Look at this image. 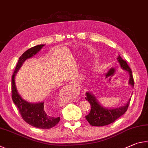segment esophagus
<instances>
[{
  "instance_id": "obj_1",
  "label": "esophagus",
  "mask_w": 148,
  "mask_h": 148,
  "mask_svg": "<svg viewBox=\"0 0 148 148\" xmlns=\"http://www.w3.org/2000/svg\"><path fill=\"white\" fill-rule=\"evenodd\" d=\"M66 88H67V89H69L70 91L73 93V94H75L76 95H79L80 89L76 88L72 86V85H70V84L66 85Z\"/></svg>"
}]
</instances>
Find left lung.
Segmentation results:
<instances>
[{"label": "left lung", "instance_id": "left-lung-1", "mask_svg": "<svg viewBox=\"0 0 148 148\" xmlns=\"http://www.w3.org/2000/svg\"><path fill=\"white\" fill-rule=\"evenodd\" d=\"M117 60L122 69L129 73V84L131 85L133 87L134 80L131 68L127 64L126 61L123 60L120 55L118 56ZM86 95V97H85V99L88 100V101L90 103V105H91V110H90L88 114L86 116V119L90 125L92 126H105L113 123L115 120L125 114L127 110L129 102L131 100L130 98L126 104L122 107L119 108H107L100 105L96 97L92 93L87 92Z\"/></svg>", "mask_w": 148, "mask_h": 148}]
</instances>
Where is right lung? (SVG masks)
<instances>
[{"label": "right lung", "instance_id": "right-lung-1", "mask_svg": "<svg viewBox=\"0 0 148 148\" xmlns=\"http://www.w3.org/2000/svg\"><path fill=\"white\" fill-rule=\"evenodd\" d=\"M45 45H38L28 49L19 57L12 77V100L16 105L20 114L26 122L39 129H51L59 122L60 117L48 115L44 110V102L30 103L23 99L17 92L15 77L23 64L27 59L32 58L39 53Z\"/></svg>", "mask_w": 148, "mask_h": 148}]
</instances>
